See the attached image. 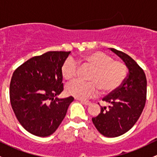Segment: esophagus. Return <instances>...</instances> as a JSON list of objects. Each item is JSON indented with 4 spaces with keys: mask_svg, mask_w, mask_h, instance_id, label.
Segmentation results:
<instances>
[{
    "mask_svg": "<svg viewBox=\"0 0 157 157\" xmlns=\"http://www.w3.org/2000/svg\"><path fill=\"white\" fill-rule=\"evenodd\" d=\"M77 100L80 101L81 103H83V105H91V102H90V101H84V100H82V99H77Z\"/></svg>",
    "mask_w": 157,
    "mask_h": 157,
    "instance_id": "1",
    "label": "esophagus"
}]
</instances>
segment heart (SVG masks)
<instances>
[{
  "label": "heart",
  "mask_w": 157,
  "mask_h": 157,
  "mask_svg": "<svg viewBox=\"0 0 157 157\" xmlns=\"http://www.w3.org/2000/svg\"><path fill=\"white\" fill-rule=\"evenodd\" d=\"M83 61L94 67L90 80L84 82L75 80L66 86V93L69 96L80 99L95 97L99 93V87L104 93L112 92L121 86L127 74L124 63L115 61L111 56L102 52H94L83 57ZM78 63L69 57L61 67L62 75L66 80H72L77 76Z\"/></svg>",
  "instance_id": "b5f03b06"
}]
</instances>
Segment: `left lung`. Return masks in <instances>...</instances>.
Listing matches in <instances>:
<instances>
[{
  "mask_svg": "<svg viewBox=\"0 0 157 157\" xmlns=\"http://www.w3.org/2000/svg\"><path fill=\"white\" fill-rule=\"evenodd\" d=\"M122 59L128 74L120 87L102 99L109 108L101 106V112L92 118L95 127L107 137L122 135L137 122L146 103L147 79L143 69L129 55L110 48Z\"/></svg>",
  "mask_w": 157,
  "mask_h": 157,
  "instance_id": "1",
  "label": "left lung"
}]
</instances>
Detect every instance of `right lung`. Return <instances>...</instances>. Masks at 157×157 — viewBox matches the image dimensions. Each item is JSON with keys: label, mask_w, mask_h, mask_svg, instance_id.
Listing matches in <instances>:
<instances>
[{"label": "right lung", "mask_w": 157, "mask_h": 157, "mask_svg": "<svg viewBox=\"0 0 157 157\" xmlns=\"http://www.w3.org/2000/svg\"><path fill=\"white\" fill-rule=\"evenodd\" d=\"M71 52H48L17 67L10 84L11 106L19 122L32 134L48 137L65 117L72 96L63 91L61 67Z\"/></svg>", "instance_id": "obj_1"}]
</instances>
